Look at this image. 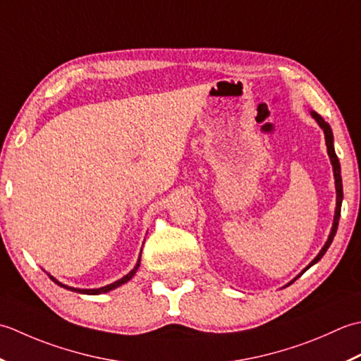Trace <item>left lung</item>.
<instances>
[{
    "mask_svg": "<svg viewBox=\"0 0 361 361\" xmlns=\"http://www.w3.org/2000/svg\"><path fill=\"white\" fill-rule=\"evenodd\" d=\"M312 116L313 118L318 121V124L321 126V129L324 130V137H326V145H327V152H329V157H330V161H332V166H334V178H335V188H336V209H335V218H334V226H332V231H330V235H329V238H327V241H326V245H324V247L321 249L319 251V254L314 257L313 259V262L308 264V267L305 268V269H308L310 267H313L314 263H318L321 259H322V255H324L326 252H327V249H329V246L332 245V241H334V237H335V233H336V229H338V221H340V215H341V202H343V180H341V166H340V160H338V157H336V154H335V148H334V134H332V129H330V126H329V123H326L324 121V118H322L321 115H318L316 112H312ZM304 269V271H305ZM302 271V273H304ZM299 277V276H298ZM296 277V279H298ZM296 279H294V281H296ZM294 281H291L290 283H293ZM288 283V285H290Z\"/></svg>",
    "mask_w": 361,
    "mask_h": 361,
    "instance_id": "left-lung-1",
    "label": "left lung"
}]
</instances>
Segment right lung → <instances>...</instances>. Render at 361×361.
<instances>
[{
  "instance_id": "1",
  "label": "right lung",
  "mask_w": 361,
  "mask_h": 361,
  "mask_svg": "<svg viewBox=\"0 0 361 361\" xmlns=\"http://www.w3.org/2000/svg\"><path fill=\"white\" fill-rule=\"evenodd\" d=\"M140 259H142V252H140ZM140 259H138V262H137V264H135V268L130 271V273H128L126 276L124 277H121L120 281H116V282H114V283H110V285H106V286H101V288H93V290H80V288H73V286H68V285H63V283H61L57 281V279H54L53 276H49V279L51 281H53L54 283H57L59 286H63V288H67V290H70V291H76V293H80V294H101V293H107V291H110V290H115V288H118L120 285H123V283H126V282H129L132 277H134V274L137 273V269H138V267H140Z\"/></svg>"
}]
</instances>
